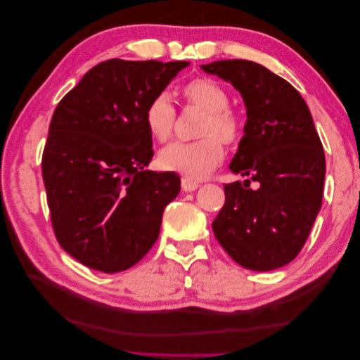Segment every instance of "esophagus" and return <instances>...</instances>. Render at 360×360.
I'll list each match as a JSON object with an SVG mask.
<instances>
[{
	"label": "esophagus",
	"mask_w": 360,
	"mask_h": 360,
	"mask_svg": "<svg viewBox=\"0 0 360 360\" xmlns=\"http://www.w3.org/2000/svg\"><path fill=\"white\" fill-rule=\"evenodd\" d=\"M200 186V184L197 181H193L192 179L189 177H181V189L186 191V192H192Z\"/></svg>",
	"instance_id": "34e87169"
}]
</instances>
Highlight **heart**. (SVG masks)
<instances>
[{"label":"heart","mask_w":360,"mask_h":360,"mask_svg":"<svg viewBox=\"0 0 360 360\" xmlns=\"http://www.w3.org/2000/svg\"><path fill=\"white\" fill-rule=\"evenodd\" d=\"M183 96L191 105L207 111L198 130L201 139L192 143H172L160 151V165L184 174L192 180H200L219 165L225 144H233L240 135V122L228 110L230 97L222 85L210 78H195L183 86ZM148 132L159 143H167L176 124V110L167 93H159L146 110Z\"/></svg>","instance_id":"b5f03b06"}]
</instances>
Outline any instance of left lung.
Instances as JSON below:
<instances>
[{
  "label": "left lung",
  "instance_id": "8db88e82",
  "mask_svg": "<svg viewBox=\"0 0 360 360\" xmlns=\"http://www.w3.org/2000/svg\"><path fill=\"white\" fill-rule=\"evenodd\" d=\"M240 91L245 135L230 163L248 176L224 184L225 204L213 221L217 242L237 264L267 271L296 258L321 209L326 159L309 108L294 86L258 63L204 64ZM250 181L259 189H248Z\"/></svg>",
  "mask_w": 360,
  "mask_h": 360
}]
</instances>
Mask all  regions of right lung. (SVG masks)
Wrapping results in <instances>:
<instances>
[{"label": "right lung", "instance_id": "right-lung-1", "mask_svg": "<svg viewBox=\"0 0 360 360\" xmlns=\"http://www.w3.org/2000/svg\"><path fill=\"white\" fill-rule=\"evenodd\" d=\"M188 66L99 63L53 111L41 176L57 240L84 266L105 274L127 270L158 240L180 177L144 169L153 158L146 110Z\"/></svg>", "mask_w": 360, "mask_h": 360}]
</instances>
